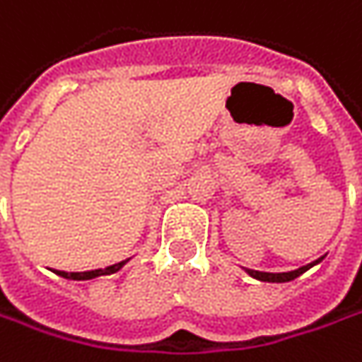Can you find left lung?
<instances>
[{"instance_id": "obj_1", "label": "left lung", "mask_w": 362, "mask_h": 362, "mask_svg": "<svg viewBox=\"0 0 362 362\" xmlns=\"http://www.w3.org/2000/svg\"><path fill=\"white\" fill-rule=\"evenodd\" d=\"M322 259H317L316 262H320ZM316 262H312V264H305V267H301L298 271H289V273H262V271H250L248 269V275L250 277H255V279H261V281H271V283H285V281H291L299 277L301 273H305L310 267H314Z\"/></svg>"}]
</instances>
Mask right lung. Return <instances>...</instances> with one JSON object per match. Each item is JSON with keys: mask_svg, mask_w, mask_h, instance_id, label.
Listing matches in <instances>:
<instances>
[{"mask_svg": "<svg viewBox=\"0 0 362 362\" xmlns=\"http://www.w3.org/2000/svg\"><path fill=\"white\" fill-rule=\"evenodd\" d=\"M126 261L118 262V264H112V267H105V269H95V271H87V273H64L59 271V275L64 279H93V277H100V275H110V273H116L118 269H122V264Z\"/></svg>", "mask_w": 362, "mask_h": 362, "instance_id": "1", "label": "right lung"}]
</instances>
